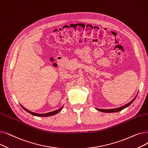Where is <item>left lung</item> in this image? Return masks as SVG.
Listing matches in <instances>:
<instances>
[{
    "label": "left lung",
    "mask_w": 148,
    "mask_h": 148,
    "mask_svg": "<svg viewBox=\"0 0 148 148\" xmlns=\"http://www.w3.org/2000/svg\"><path fill=\"white\" fill-rule=\"evenodd\" d=\"M136 97H137V95H136ZM136 97H135L133 100H132L131 102H130L129 103H128V104H125V106H122V107H119V108H113V109H100V108H96V109H97V110H99V111H100V112H104V113H113V112H118L121 111L122 110L124 109V108H126V107H128L131 104L133 103V102L135 100V99H136Z\"/></svg>",
    "instance_id": "obj_1"
}]
</instances>
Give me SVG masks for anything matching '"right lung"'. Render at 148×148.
<instances>
[{
    "label": "right lung",
    "mask_w": 148,
    "mask_h": 148,
    "mask_svg": "<svg viewBox=\"0 0 148 148\" xmlns=\"http://www.w3.org/2000/svg\"><path fill=\"white\" fill-rule=\"evenodd\" d=\"M21 106L23 107V109H24L25 110H26L27 112L29 113L30 114H32L34 116H41V117H47V116H53V115H54L56 114V113H59L60 111H61V110L62 109V108H63V106H62L61 108H59V109L55 110V111H53V112H49V113H44V114H38V113H34V112H30L28 110H27L26 108H25L24 107H23L21 105Z\"/></svg>",
    "instance_id": "obj_1"
}]
</instances>
